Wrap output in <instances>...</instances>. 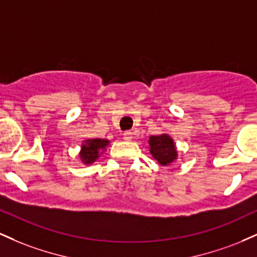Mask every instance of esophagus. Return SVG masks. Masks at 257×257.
<instances>
[{
  "instance_id": "obj_1",
  "label": "esophagus",
  "mask_w": 257,
  "mask_h": 257,
  "mask_svg": "<svg viewBox=\"0 0 257 257\" xmlns=\"http://www.w3.org/2000/svg\"><path fill=\"white\" fill-rule=\"evenodd\" d=\"M132 134H133V133L129 132V131L124 132V133H123V139H124V140H131V139L133 138Z\"/></svg>"
}]
</instances>
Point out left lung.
Wrapping results in <instances>:
<instances>
[{
	"mask_svg": "<svg viewBox=\"0 0 257 257\" xmlns=\"http://www.w3.org/2000/svg\"><path fill=\"white\" fill-rule=\"evenodd\" d=\"M149 144L150 152L152 153L153 158L157 159L161 166H169L178 157L173 139L166 134L151 137Z\"/></svg>",
	"mask_w": 257,
	"mask_h": 257,
	"instance_id": "obj_1",
	"label": "left lung"
}]
</instances>
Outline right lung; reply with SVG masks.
<instances>
[{
    "mask_svg": "<svg viewBox=\"0 0 257 257\" xmlns=\"http://www.w3.org/2000/svg\"><path fill=\"white\" fill-rule=\"evenodd\" d=\"M108 145L107 140H102V139H93V140H85L84 145H82L81 156L82 161L84 163L90 164L93 162L96 161V158L99 157L100 153H102V150Z\"/></svg>",
    "mask_w": 257,
    "mask_h": 257,
    "instance_id": "right-lung-1",
    "label": "right lung"
}]
</instances>
